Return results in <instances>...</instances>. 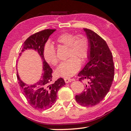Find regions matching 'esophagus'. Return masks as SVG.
Returning <instances> with one entry per match:
<instances>
[{
	"mask_svg": "<svg viewBox=\"0 0 131 131\" xmlns=\"http://www.w3.org/2000/svg\"><path fill=\"white\" fill-rule=\"evenodd\" d=\"M64 80H65L66 83H70V82L72 81H73V79L65 78V79H64Z\"/></svg>",
	"mask_w": 131,
	"mask_h": 131,
	"instance_id": "obj_1",
	"label": "esophagus"
}]
</instances>
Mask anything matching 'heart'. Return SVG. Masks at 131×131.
Returning a JSON list of instances; mask_svg holds the SVG:
<instances>
[{
  "mask_svg": "<svg viewBox=\"0 0 131 131\" xmlns=\"http://www.w3.org/2000/svg\"><path fill=\"white\" fill-rule=\"evenodd\" d=\"M58 43L68 46L67 60L62 62L56 70L58 76L69 78L76 73L80 67V61H84L89 52V43L87 37L83 35H77L65 32L57 37ZM43 55L47 63L55 66L58 59L54 46L47 43L44 46Z\"/></svg>",
  "mask_w": 131,
  "mask_h": 131,
  "instance_id": "heart-1",
  "label": "heart"
}]
</instances>
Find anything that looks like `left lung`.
Here are the masks:
<instances>
[{
    "label": "left lung",
    "mask_w": 131,
    "mask_h": 131,
    "mask_svg": "<svg viewBox=\"0 0 131 131\" xmlns=\"http://www.w3.org/2000/svg\"><path fill=\"white\" fill-rule=\"evenodd\" d=\"M83 29L89 43L88 62L78 76L79 81H88L84 91L75 98L81 106H93L100 103L109 91L114 76V63L106 42L94 31Z\"/></svg>",
    "instance_id": "left-lung-1"
}]
</instances>
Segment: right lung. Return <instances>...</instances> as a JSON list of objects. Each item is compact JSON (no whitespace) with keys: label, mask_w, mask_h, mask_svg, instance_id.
<instances>
[{"label":"right lung","mask_w":131,"mask_h":131,"mask_svg":"<svg viewBox=\"0 0 131 131\" xmlns=\"http://www.w3.org/2000/svg\"><path fill=\"white\" fill-rule=\"evenodd\" d=\"M56 29H45L31 35L26 40L19 53L21 56L26 50H34L38 53L43 62V72L39 80L34 84L28 85L21 80L18 74L17 78L21 90L29 105L37 110H44L51 107L57 100V92L65 85L62 78H59L54 83L52 80V70L46 61L43 55V48L46 43Z\"/></svg>","instance_id":"obj_1"}]
</instances>
